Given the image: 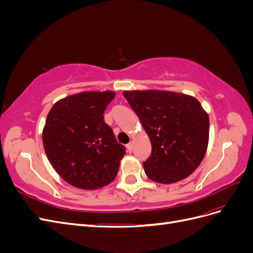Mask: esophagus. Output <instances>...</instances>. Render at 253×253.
<instances>
[{
	"label": "esophagus",
	"instance_id": "1",
	"mask_svg": "<svg viewBox=\"0 0 253 253\" xmlns=\"http://www.w3.org/2000/svg\"><path fill=\"white\" fill-rule=\"evenodd\" d=\"M126 149H127L128 152H132V151H133V143H132V142L127 143V144H126Z\"/></svg>",
	"mask_w": 253,
	"mask_h": 253
}]
</instances>
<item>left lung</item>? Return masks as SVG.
I'll use <instances>...</instances> for the list:
<instances>
[{
	"label": "left lung",
	"instance_id": "8db88e82",
	"mask_svg": "<svg viewBox=\"0 0 253 253\" xmlns=\"http://www.w3.org/2000/svg\"><path fill=\"white\" fill-rule=\"evenodd\" d=\"M150 137L144 172L160 183L179 181L196 170L209 140V117L195 98L165 90L124 91Z\"/></svg>",
	"mask_w": 253,
	"mask_h": 253
}]
</instances>
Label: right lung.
<instances>
[{
  "label": "right lung",
  "instance_id": "add662e5",
  "mask_svg": "<svg viewBox=\"0 0 253 253\" xmlns=\"http://www.w3.org/2000/svg\"><path fill=\"white\" fill-rule=\"evenodd\" d=\"M115 93L84 91L53 104L43 129L49 163L70 185L96 190L112 182L126 147L104 122V111Z\"/></svg>",
  "mask_w": 253,
  "mask_h": 253
}]
</instances>
